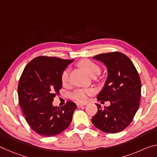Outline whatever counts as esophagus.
Masks as SVG:
<instances>
[{
  "label": "esophagus",
  "mask_w": 157,
  "mask_h": 157,
  "mask_svg": "<svg viewBox=\"0 0 157 157\" xmlns=\"http://www.w3.org/2000/svg\"><path fill=\"white\" fill-rule=\"evenodd\" d=\"M85 105H86V104H82V103H78V104H77V106H78V108H80V107H83V106H85Z\"/></svg>",
  "instance_id": "esophagus-1"
}]
</instances>
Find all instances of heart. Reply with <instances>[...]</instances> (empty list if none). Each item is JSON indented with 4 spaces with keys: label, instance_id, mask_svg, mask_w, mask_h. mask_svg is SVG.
<instances>
[{
    "label": "heart",
    "instance_id": "b5f03b06",
    "mask_svg": "<svg viewBox=\"0 0 157 157\" xmlns=\"http://www.w3.org/2000/svg\"><path fill=\"white\" fill-rule=\"evenodd\" d=\"M82 68L85 71L89 74L90 76L95 75H99L100 73V68L96 63L91 62L89 59H84L79 62ZM69 75V69L66 68L63 71L61 75V79L63 84H66L68 81ZM94 91L92 89H75L72 94H71V97L74 100L79 102H84L88 100V98L90 95H91Z\"/></svg>",
    "mask_w": 157,
    "mask_h": 157
}]
</instances>
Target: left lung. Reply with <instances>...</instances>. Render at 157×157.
Returning <instances> with one entry per match:
<instances>
[{
	"instance_id": "left-lung-1",
	"label": "left lung",
	"mask_w": 157,
	"mask_h": 157,
	"mask_svg": "<svg viewBox=\"0 0 157 157\" xmlns=\"http://www.w3.org/2000/svg\"><path fill=\"white\" fill-rule=\"evenodd\" d=\"M92 58L107 69L105 86L97 99L110 102L104 109L96 104L98 112L92 118V123L106 133L120 132L131 123L139 109L141 93L139 73L129 58L121 52L103 53Z\"/></svg>"
}]
</instances>
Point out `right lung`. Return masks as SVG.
<instances>
[{"label": "right lung", "mask_w": 157, "mask_h": 157, "mask_svg": "<svg viewBox=\"0 0 157 157\" xmlns=\"http://www.w3.org/2000/svg\"><path fill=\"white\" fill-rule=\"evenodd\" d=\"M73 60L53 57L34 58L25 66L18 85V101L29 125L41 136L50 137L68 128L77 109L68 101L62 107L53 106L62 86L61 75Z\"/></svg>", "instance_id": "add662e5"}]
</instances>
